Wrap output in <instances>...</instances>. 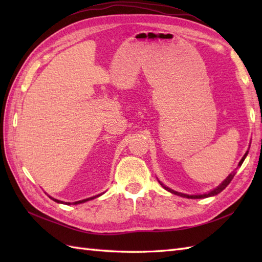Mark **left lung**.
Masks as SVG:
<instances>
[{
    "instance_id": "left-lung-1",
    "label": "left lung",
    "mask_w": 262,
    "mask_h": 262,
    "mask_svg": "<svg viewBox=\"0 0 262 262\" xmlns=\"http://www.w3.org/2000/svg\"><path fill=\"white\" fill-rule=\"evenodd\" d=\"M247 154H248V152L244 154V157L241 159V161H240V163H238V165H237V168L238 166H241L242 165V163H243V161H244V159H246V157H247ZM235 173L236 172L235 171H233L232 173L226 178V179L221 183V185L217 187V188H215L214 190H211V191H209L208 193H205V194H193V196H189V194H185V193H181V192H178V191H174V190H172V189H170V188H168V187H165V186H163L162 183H161V185L163 186V188H165L166 190L168 191H170V192H172V193H174V194H178V196H182V197H186V198H191V199H197V198H207V197H210V196H215V194H217V193H220L222 190H224V189L230 185V182L232 181V179L233 178H234V176H235Z\"/></svg>"
}]
</instances>
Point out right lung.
Masks as SVG:
<instances>
[{
	"mask_svg": "<svg viewBox=\"0 0 262 262\" xmlns=\"http://www.w3.org/2000/svg\"><path fill=\"white\" fill-rule=\"evenodd\" d=\"M97 196H94V197H91V198H86V199H83V200H79V202H75V203H73L74 205H76V204H82V203H85V202H88V200H90V199H93V198H96ZM53 200H55V202L56 203H63V202H60V200H57V199H54L53 198ZM66 205H71V203H66Z\"/></svg>",
	"mask_w": 262,
	"mask_h": 262,
	"instance_id": "1",
	"label": "right lung"
}]
</instances>
